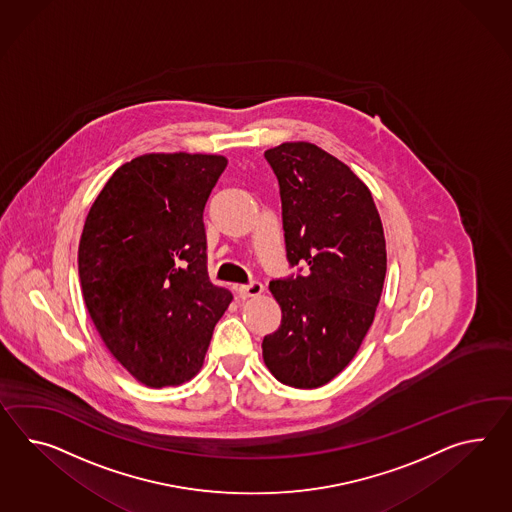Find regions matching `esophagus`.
<instances>
[{
	"instance_id": "obj_1",
	"label": "esophagus",
	"mask_w": 512,
	"mask_h": 512,
	"mask_svg": "<svg viewBox=\"0 0 512 512\" xmlns=\"http://www.w3.org/2000/svg\"><path fill=\"white\" fill-rule=\"evenodd\" d=\"M237 290L238 296H240L242 300H248V298L261 296L264 287H262V283H259V281H251L250 285H242V287H238Z\"/></svg>"
}]
</instances>
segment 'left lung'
<instances>
[{
  "mask_svg": "<svg viewBox=\"0 0 512 512\" xmlns=\"http://www.w3.org/2000/svg\"><path fill=\"white\" fill-rule=\"evenodd\" d=\"M264 157L279 181L288 262L305 272L270 283L283 316L262 359L283 385L318 388L348 366L374 322L383 224L368 187L322 148L285 142Z\"/></svg>",
  "mask_w": 512,
  "mask_h": 512,
  "instance_id": "1",
  "label": "left lung"
}]
</instances>
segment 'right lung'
<instances>
[{"label": "right lung", "instance_id": "obj_1", "mask_svg": "<svg viewBox=\"0 0 512 512\" xmlns=\"http://www.w3.org/2000/svg\"><path fill=\"white\" fill-rule=\"evenodd\" d=\"M222 155L148 153L111 175L79 240V279L101 340L142 385L200 372L233 300L207 274L203 209Z\"/></svg>", "mask_w": 512, "mask_h": 512}]
</instances>
